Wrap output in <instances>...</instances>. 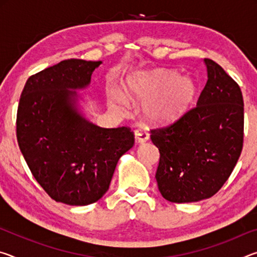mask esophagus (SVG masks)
<instances>
[{
  "label": "esophagus",
  "instance_id": "1",
  "mask_svg": "<svg viewBox=\"0 0 257 257\" xmlns=\"http://www.w3.org/2000/svg\"><path fill=\"white\" fill-rule=\"evenodd\" d=\"M135 138H136V142L137 143H145L149 141V134L146 132H143L141 129H137L135 130Z\"/></svg>",
  "mask_w": 257,
  "mask_h": 257
}]
</instances>
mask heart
<instances>
[{"label": "heart", "mask_w": 257, "mask_h": 257, "mask_svg": "<svg viewBox=\"0 0 257 257\" xmlns=\"http://www.w3.org/2000/svg\"><path fill=\"white\" fill-rule=\"evenodd\" d=\"M196 93L194 81L188 77H179L173 70L141 72L130 77L127 95L133 101L146 102L145 115L151 122L170 123L185 114ZM116 105L124 111L128 99L120 95Z\"/></svg>", "instance_id": "b5f03b06"}]
</instances>
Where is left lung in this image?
Listing matches in <instances>:
<instances>
[{"instance_id":"8db88e82","label":"left lung","mask_w":257,"mask_h":257,"mask_svg":"<svg viewBox=\"0 0 257 257\" xmlns=\"http://www.w3.org/2000/svg\"><path fill=\"white\" fill-rule=\"evenodd\" d=\"M197 104L171 124L151 129L160 151L156 181L172 203L212 197L231 175L243 144L240 87L211 59Z\"/></svg>"}]
</instances>
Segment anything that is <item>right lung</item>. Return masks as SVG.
Returning <instances> with one entry per match:
<instances>
[{
  "label": "right lung",
  "instance_id": "right-lung-1",
  "mask_svg": "<svg viewBox=\"0 0 257 257\" xmlns=\"http://www.w3.org/2000/svg\"><path fill=\"white\" fill-rule=\"evenodd\" d=\"M102 62L63 60L28 78L17 112V139L33 176L49 196L68 205L98 201L116 163L134 146L129 127L101 128L78 113L75 90Z\"/></svg>",
  "mask_w": 257,
  "mask_h": 257
}]
</instances>
